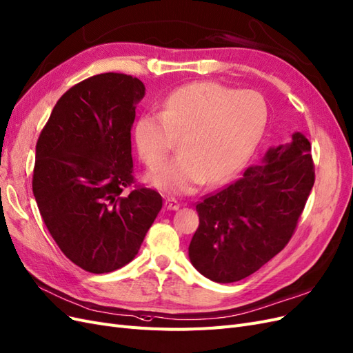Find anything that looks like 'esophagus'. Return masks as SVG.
Masks as SVG:
<instances>
[{"instance_id":"1","label":"esophagus","mask_w":353,"mask_h":353,"mask_svg":"<svg viewBox=\"0 0 353 353\" xmlns=\"http://www.w3.org/2000/svg\"><path fill=\"white\" fill-rule=\"evenodd\" d=\"M165 208L168 211H177L180 208V202L176 201L174 198H168L165 199Z\"/></svg>"}]
</instances>
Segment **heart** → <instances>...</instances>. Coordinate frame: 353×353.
Returning <instances> with one entry per match:
<instances>
[{
	"mask_svg": "<svg viewBox=\"0 0 353 353\" xmlns=\"http://www.w3.org/2000/svg\"><path fill=\"white\" fill-rule=\"evenodd\" d=\"M267 114L265 101L255 90L214 82L176 89L161 112H145L136 121V150L146 165H160L180 139L179 157L148 173L146 180L173 195L193 193L205 181L223 183L254 154Z\"/></svg>",
	"mask_w": 353,
	"mask_h": 353,
	"instance_id": "1",
	"label": "heart"
}]
</instances>
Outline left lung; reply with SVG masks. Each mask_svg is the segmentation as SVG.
Returning a JSON list of instances; mask_svg holds the SVG:
<instances>
[{"label":"left lung","mask_w":353,"mask_h":353,"mask_svg":"<svg viewBox=\"0 0 353 353\" xmlns=\"http://www.w3.org/2000/svg\"><path fill=\"white\" fill-rule=\"evenodd\" d=\"M311 143L301 132L271 146L261 164L196 205L189 259L202 276L233 283L254 274L288 245L314 186Z\"/></svg>","instance_id":"1"}]
</instances>
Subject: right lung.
<instances>
[{
  "instance_id": "right-lung-1",
  "label": "right lung",
  "mask_w": 353,
  "mask_h": 353,
  "mask_svg": "<svg viewBox=\"0 0 353 353\" xmlns=\"http://www.w3.org/2000/svg\"><path fill=\"white\" fill-rule=\"evenodd\" d=\"M145 97L138 77L102 73L57 101L39 134L32 189L41 217L72 263L104 274L129 264L163 207L133 183L130 130Z\"/></svg>"
}]
</instances>
